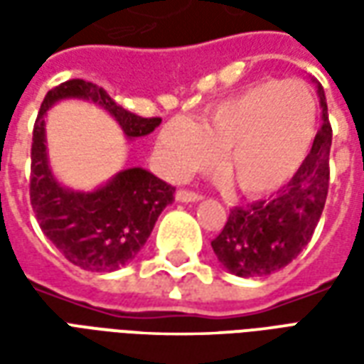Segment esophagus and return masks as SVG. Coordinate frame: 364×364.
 Listing matches in <instances>:
<instances>
[{"label":"esophagus","instance_id":"esophagus-1","mask_svg":"<svg viewBox=\"0 0 364 364\" xmlns=\"http://www.w3.org/2000/svg\"><path fill=\"white\" fill-rule=\"evenodd\" d=\"M175 198L179 200V203H197L203 198L200 193H195V191H189V189H179L175 193Z\"/></svg>","mask_w":364,"mask_h":364}]
</instances>
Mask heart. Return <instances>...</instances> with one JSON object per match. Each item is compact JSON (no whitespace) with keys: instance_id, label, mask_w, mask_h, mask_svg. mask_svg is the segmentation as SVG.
I'll return each mask as SVG.
<instances>
[{"instance_id":"1","label":"heart","mask_w":364,"mask_h":364,"mask_svg":"<svg viewBox=\"0 0 364 364\" xmlns=\"http://www.w3.org/2000/svg\"><path fill=\"white\" fill-rule=\"evenodd\" d=\"M316 136V101L304 83L263 80L216 103L200 124L173 119L159 144L167 169L185 175L214 166L250 197L281 189L296 175Z\"/></svg>"}]
</instances>
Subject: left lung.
Here are the masks:
<instances>
[{
    "mask_svg": "<svg viewBox=\"0 0 364 364\" xmlns=\"http://www.w3.org/2000/svg\"><path fill=\"white\" fill-rule=\"evenodd\" d=\"M323 124L296 175L271 200L234 206L213 245L216 257L237 277H265L287 267L304 250L326 205L329 189L331 124L318 85Z\"/></svg>",
    "mask_w": 364,
    "mask_h": 364,
    "instance_id": "1",
    "label": "left lung"
}]
</instances>
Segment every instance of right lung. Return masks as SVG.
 Here are the masks:
<instances>
[{
  "label": "right lung",
  "mask_w": 364,
  "mask_h": 364,
  "mask_svg": "<svg viewBox=\"0 0 364 364\" xmlns=\"http://www.w3.org/2000/svg\"><path fill=\"white\" fill-rule=\"evenodd\" d=\"M87 99L109 111L128 138L150 134L161 119L122 109L95 83L68 80L46 93L36 114L31 146V206L38 226L70 263L109 273L128 265L150 237L154 224L173 203L175 187L142 167L120 171L93 193L64 189L52 177L44 146V114L60 99Z\"/></svg>",
  "instance_id": "right-lung-1"
}]
</instances>
